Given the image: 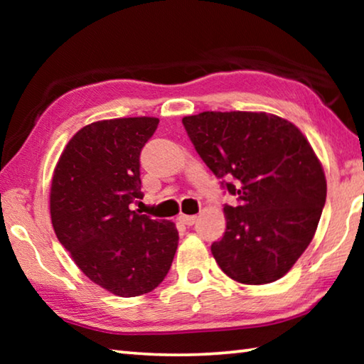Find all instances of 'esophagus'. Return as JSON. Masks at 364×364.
<instances>
[{"mask_svg": "<svg viewBox=\"0 0 364 364\" xmlns=\"http://www.w3.org/2000/svg\"><path fill=\"white\" fill-rule=\"evenodd\" d=\"M196 220H197L196 215H180V221L186 226H193L196 223Z\"/></svg>", "mask_w": 364, "mask_h": 364, "instance_id": "34e87169", "label": "esophagus"}]
</instances>
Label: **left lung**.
Masks as SVG:
<instances>
[{
    "label": "left lung",
    "instance_id": "left-lung-1",
    "mask_svg": "<svg viewBox=\"0 0 364 364\" xmlns=\"http://www.w3.org/2000/svg\"><path fill=\"white\" fill-rule=\"evenodd\" d=\"M183 125L221 186L237 196L236 207L223 208V237L212 244L218 267L242 284L278 281L311 242L326 204L315 151L273 114L202 112Z\"/></svg>",
    "mask_w": 364,
    "mask_h": 364
}]
</instances>
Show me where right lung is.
<instances>
[{
	"label": "right lung",
	"instance_id": "right-lung-1",
	"mask_svg": "<svg viewBox=\"0 0 364 364\" xmlns=\"http://www.w3.org/2000/svg\"><path fill=\"white\" fill-rule=\"evenodd\" d=\"M157 125L154 117L86 125L53 175L49 204L59 242L91 281L119 297L154 291L178 247L175 223L130 210L143 199L139 156Z\"/></svg>",
	"mask_w": 364,
	"mask_h": 364
}]
</instances>
